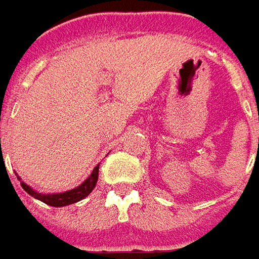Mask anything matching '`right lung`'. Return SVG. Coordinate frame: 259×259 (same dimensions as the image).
<instances>
[{"label": "right lung", "instance_id": "add662e5", "mask_svg": "<svg viewBox=\"0 0 259 259\" xmlns=\"http://www.w3.org/2000/svg\"><path fill=\"white\" fill-rule=\"evenodd\" d=\"M98 176H99V164L95 167L92 170L91 176L86 179L85 182L82 184H79L77 187L72 189V190H67V192H62V193H38L35 192L33 187H30L28 184L24 183L20 176H17V179L20 180L21 187L24 189L27 193L30 196H33L34 199L43 202V203L49 204V206H55V207H62V206H69V204H73L82 199H85L86 196H89L91 192L95 189V186L98 183Z\"/></svg>", "mask_w": 259, "mask_h": 259}]
</instances>
